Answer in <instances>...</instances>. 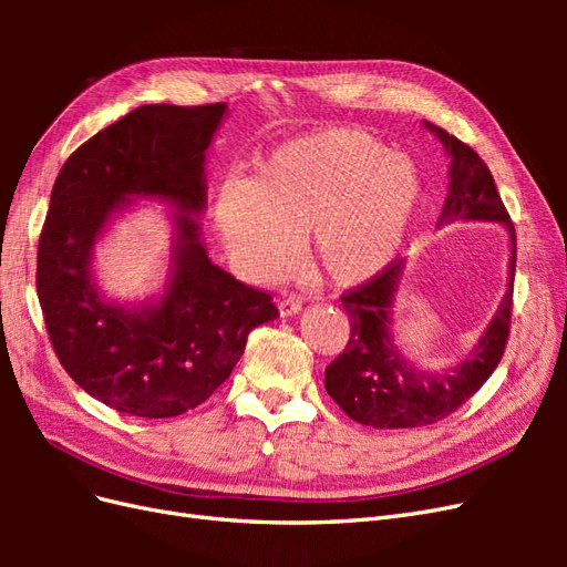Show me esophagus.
I'll return each mask as SVG.
<instances>
[{
  "mask_svg": "<svg viewBox=\"0 0 567 567\" xmlns=\"http://www.w3.org/2000/svg\"><path fill=\"white\" fill-rule=\"evenodd\" d=\"M302 310V298L300 296H286L279 300V312L281 317H293Z\"/></svg>",
  "mask_w": 567,
  "mask_h": 567,
  "instance_id": "34e87169",
  "label": "esophagus"
}]
</instances>
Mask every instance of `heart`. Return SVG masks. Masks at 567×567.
I'll use <instances>...</instances> for the list:
<instances>
[{"mask_svg": "<svg viewBox=\"0 0 567 567\" xmlns=\"http://www.w3.org/2000/svg\"><path fill=\"white\" fill-rule=\"evenodd\" d=\"M419 203L421 179L404 156L367 132L331 127L274 148L252 182L227 179L215 219L236 262L257 279L290 267L300 234L305 260L323 279L354 286L392 260Z\"/></svg>", "mask_w": 567, "mask_h": 567, "instance_id": "1", "label": "heart"}]
</instances>
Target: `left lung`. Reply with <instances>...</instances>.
Returning a JSON list of instances; mask_svg holds the SVG:
<instances>
[{"label": "left lung", "mask_w": 567, "mask_h": 567, "mask_svg": "<svg viewBox=\"0 0 567 567\" xmlns=\"http://www.w3.org/2000/svg\"><path fill=\"white\" fill-rule=\"evenodd\" d=\"M425 127L440 136L452 158L450 196L444 200L440 225L454 219L506 225L511 236L508 290L471 357L454 371L435 373L411 367L390 338V310L404 262L394 260L369 281L342 293L340 302L350 317V340L342 354L326 367V392L352 421L371 427H421L454 414L499 367L511 329L516 229L485 161L454 134L431 123Z\"/></svg>", "instance_id": "1"}]
</instances>
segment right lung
I'll return each instance as SVG.
<instances>
[{"label": "right lung", "mask_w": 567, "mask_h": 567, "mask_svg": "<svg viewBox=\"0 0 567 567\" xmlns=\"http://www.w3.org/2000/svg\"><path fill=\"white\" fill-rule=\"evenodd\" d=\"M227 104L134 109L71 153L51 188L38 246V298L61 367L94 400L142 419L196 409L229 379L252 329L279 317L271 296L210 262L194 215L205 208V148ZM132 195L178 210L161 301L109 303L91 252Z\"/></svg>", "instance_id": "obj_1"}]
</instances>
